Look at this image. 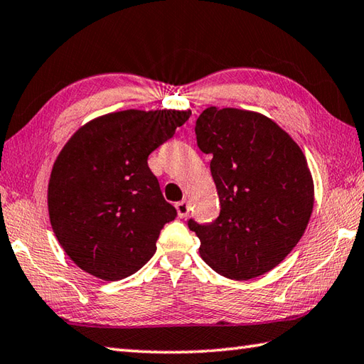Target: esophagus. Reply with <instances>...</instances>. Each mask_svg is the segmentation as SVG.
<instances>
[{"label": "esophagus", "instance_id": "1", "mask_svg": "<svg viewBox=\"0 0 364 364\" xmlns=\"http://www.w3.org/2000/svg\"><path fill=\"white\" fill-rule=\"evenodd\" d=\"M176 210H177V215H179L181 218H187L188 213H190V205L187 201H181L176 204Z\"/></svg>", "mask_w": 364, "mask_h": 364}]
</instances>
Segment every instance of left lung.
Instances as JSON below:
<instances>
[{
    "instance_id": "obj_1",
    "label": "left lung",
    "mask_w": 364,
    "mask_h": 364,
    "mask_svg": "<svg viewBox=\"0 0 364 364\" xmlns=\"http://www.w3.org/2000/svg\"><path fill=\"white\" fill-rule=\"evenodd\" d=\"M196 141L212 154L221 210L209 225L188 221L199 255L220 275L251 279L284 261L313 213L314 182L305 154L287 132L256 111L209 107Z\"/></svg>"
}]
</instances>
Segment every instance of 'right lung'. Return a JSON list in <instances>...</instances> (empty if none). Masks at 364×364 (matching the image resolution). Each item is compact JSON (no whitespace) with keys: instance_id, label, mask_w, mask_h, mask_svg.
I'll use <instances>...</instances> for the list:
<instances>
[{"instance_id":"obj_1","label":"right lung","mask_w":364,"mask_h":364,"mask_svg":"<svg viewBox=\"0 0 364 364\" xmlns=\"http://www.w3.org/2000/svg\"><path fill=\"white\" fill-rule=\"evenodd\" d=\"M191 111L125 109L95 117L65 143L51 169L48 215L56 239L81 270L105 281L138 272L176 218L147 157Z\"/></svg>"}]
</instances>
